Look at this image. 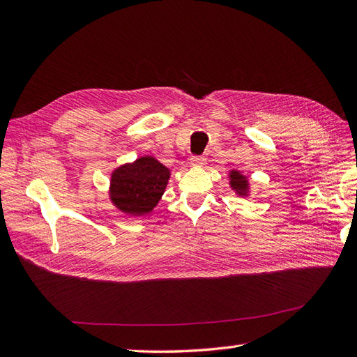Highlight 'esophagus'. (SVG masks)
<instances>
[{
  "label": "esophagus",
  "mask_w": 357,
  "mask_h": 357,
  "mask_svg": "<svg viewBox=\"0 0 357 357\" xmlns=\"http://www.w3.org/2000/svg\"><path fill=\"white\" fill-rule=\"evenodd\" d=\"M205 162H206V158L200 157V155H195V157L190 158V164L195 167H202L205 166Z\"/></svg>",
  "instance_id": "34e87169"
}]
</instances>
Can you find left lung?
<instances>
[{"label": "left lung", "mask_w": 357, "mask_h": 357, "mask_svg": "<svg viewBox=\"0 0 357 357\" xmlns=\"http://www.w3.org/2000/svg\"><path fill=\"white\" fill-rule=\"evenodd\" d=\"M229 187L235 191V195H238L241 197H248L250 193L249 178L243 175V173L236 169H232L229 172Z\"/></svg>", "instance_id": "left-lung-1"}]
</instances>
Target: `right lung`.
<instances>
[{"mask_svg":"<svg viewBox=\"0 0 357 357\" xmlns=\"http://www.w3.org/2000/svg\"><path fill=\"white\" fill-rule=\"evenodd\" d=\"M169 179L170 169L152 155H144L112 172L109 200L126 215H146L158 205Z\"/></svg>","mask_w":357,"mask_h":357,"instance_id":"obj_1","label":"right lung"}]
</instances>
